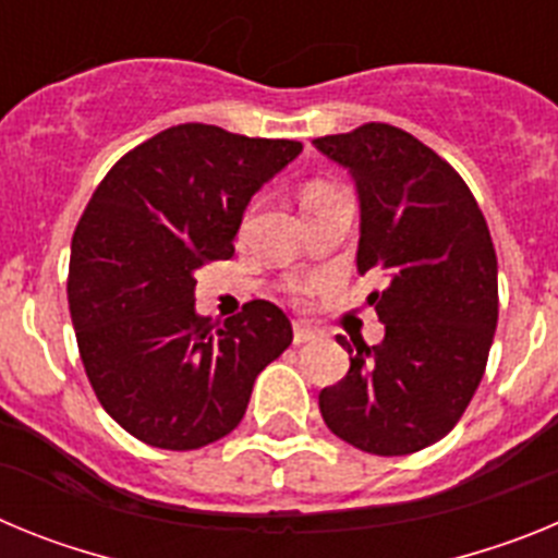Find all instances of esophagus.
Returning a JSON list of instances; mask_svg holds the SVG:
<instances>
[{"label":"esophagus","mask_w":558,"mask_h":558,"mask_svg":"<svg viewBox=\"0 0 558 558\" xmlns=\"http://www.w3.org/2000/svg\"><path fill=\"white\" fill-rule=\"evenodd\" d=\"M318 338V332H315L313 327H310V324H304V322H295L293 324V343L295 347H302V343H310V340H315Z\"/></svg>","instance_id":"esophagus-1"}]
</instances>
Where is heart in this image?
I'll use <instances>...</instances> for the list:
<instances>
[{"label": "heart", "instance_id": "heart-1", "mask_svg": "<svg viewBox=\"0 0 558 558\" xmlns=\"http://www.w3.org/2000/svg\"><path fill=\"white\" fill-rule=\"evenodd\" d=\"M322 192H327V186H310V190H307V195H304V201H307V198H313V195H322Z\"/></svg>", "mask_w": 558, "mask_h": 558}]
</instances>
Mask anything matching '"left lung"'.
<instances>
[{"instance_id": "obj_1", "label": "left lung", "mask_w": 558, "mask_h": 558, "mask_svg": "<svg viewBox=\"0 0 558 558\" xmlns=\"http://www.w3.org/2000/svg\"><path fill=\"white\" fill-rule=\"evenodd\" d=\"M352 172L357 270L386 279L368 295L386 324L354 340L349 372L318 393L329 430L372 456H408L456 427L477 391L497 327V256L470 186L416 136L368 122L313 142Z\"/></svg>"}]
</instances>
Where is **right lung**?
I'll return each mask as SVG.
<instances>
[{"label":"right lung","instance_id":"1","mask_svg":"<svg viewBox=\"0 0 558 558\" xmlns=\"http://www.w3.org/2000/svg\"><path fill=\"white\" fill-rule=\"evenodd\" d=\"M302 153L218 125L167 128L125 153L72 236L69 310L100 405L159 450L229 436L256 374L293 340L276 304L248 302L211 322L195 310V274L229 259L256 192Z\"/></svg>","mask_w":558,"mask_h":558}]
</instances>
